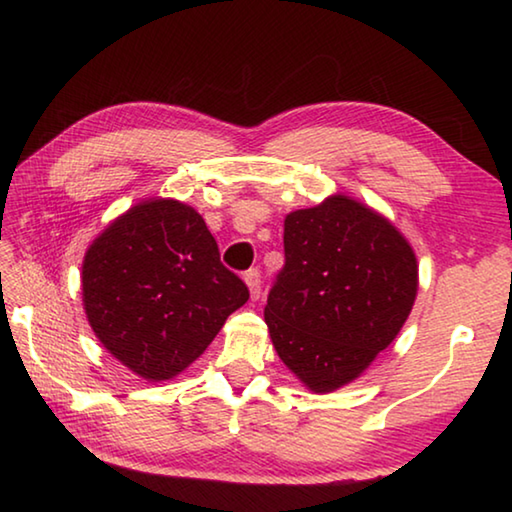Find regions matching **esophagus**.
<instances>
[{
  "mask_svg": "<svg viewBox=\"0 0 512 512\" xmlns=\"http://www.w3.org/2000/svg\"><path fill=\"white\" fill-rule=\"evenodd\" d=\"M244 280H246L248 289H250V298L257 300L259 298V291H262V275H259L257 268H250V271H246Z\"/></svg>",
  "mask_w": 512,
  "mask_h": 512,
  "instance_id": "obj_1",
  "label": "esophagus"
}]
</instances>
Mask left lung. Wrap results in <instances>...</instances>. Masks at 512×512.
<instances>
[{
	"instance_id": "obj_1",
	"label": "left lung",
	"mask_w": 512,
	"mask_h": 512,
	"mask_svg": "<svg viewBox=\"0 0 512 512\" xmlns=\"http://www.w3.org/2000/svg\"><path fill=\"white\" fill-rule=\"evenodd\" d=\"M418 262L391 221L348 196L284 219V266L264 318L302 384L329 393L357 379L400 332Z\"/></svg>"
}]
</instances>
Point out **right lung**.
I'll list each match as a JSON object with an SVG mask.
<instances>
[{"mask_svg":"<svg viewBox=\"0 0 512 512\" xmlns=\"http://www.w3.org/2000/svg\"><path fill=\"white\" fill-rule=\"evenodd\" d=\"M83 305L112 357L149 381L201 357L248 287L221 264L194 207L144 201L112 221L85 253Z\"/></svg>","mask_w":512,"mask_h":512,"instance_id":"add662e5","label":"right lung"}]
</instances>
